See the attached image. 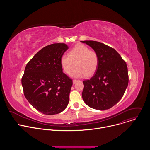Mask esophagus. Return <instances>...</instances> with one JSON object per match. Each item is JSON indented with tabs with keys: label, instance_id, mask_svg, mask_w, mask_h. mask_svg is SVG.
Instances as JSON below:
<instances>
[{
	"label": "esophagus",
	"instance_id": "esophagus-1",
	"mask_svg": "<svg viewBox=\"0 0 150 150\" xmlns=\"http://www.w3.org/2000/svg\"><path fill=\"white\" fill-rule=\"evenodd\" d=\"M76 82H77V80H75V79H74V80H73V83H74V84H75Z\"/></svg>",
	"mask_w": 150,
	"mask_h": 150
}]
</instances>
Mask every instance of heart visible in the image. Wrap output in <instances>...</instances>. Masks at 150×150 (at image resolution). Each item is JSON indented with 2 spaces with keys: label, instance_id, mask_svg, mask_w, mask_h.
<instances>
[{
  "label": "heart",
  "instance_id": "b5f03b06",
  "mask_svg": "<svg viewBox=\"0 0 150 150\" xmlns=\"http://www.w3.org/2000/svg\"><path fill=\"white\" fill-rule=\"evenodd\" d=\"M76 63V69L71 74L74 78H82L91 76L96 71L99 63L97 53L82 45H78L72 48L68 54H63L60 57V63L63 71L69 74L74 68Z\"/></svg>",
  "mask_w": 150,
  "mask_h": 150
}]
</instances>
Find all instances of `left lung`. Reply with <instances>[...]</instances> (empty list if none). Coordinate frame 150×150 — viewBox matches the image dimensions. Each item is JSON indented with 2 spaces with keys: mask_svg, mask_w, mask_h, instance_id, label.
I'll list each match as a JSON object with an SVG mask.
<instances>
[{
  "mask_svg": "<svg viewBox=\"0 0 150 150\" xmlns=\"http://www.w3.org/2000/svg\"><path fill=\"white\" fill-rule=\"evenodd\" d=\"M96 52L99 58L94 75L83 81L82 98L91 108L104 110L117 104L127 87L129 77L126 62L113 48L96 41H81Z\"/></svg>",
  "mask_w": 150,
  "mask_h": 150,
  "instance_id": "8db88e82",
  "label": "left lung"
}]
</instances>
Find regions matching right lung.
<instances>
[{"label": "right lung", "instance_id": "add662e5", "mask_svg": "<svg viewBox=\"0 0 150 150\" xmlns=\"http://www.w3.org/2000/svg\"><path fill=\"white\" fill-rule=\"evenodd\" d=\"M68 49L65 43H54L41 49L27 64L22 78L24 94L31 105L47 115L58 114L66 109L72 80L60 63Z\"/></svg>", "mask_w": 150, "mask_h": 150}]
</instances>
